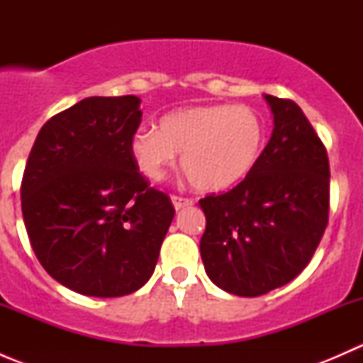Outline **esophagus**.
<instances>
[{
    "instance_id": "1",
    "label": "esophagus",
    "mask_w": 363,
    "mask_h": 363,
    "mask_svg": "<svg viewBox=\"0 0 363 363\" xmlns=\"http://www.w3.org/2000/svg\"><path fill=\"white\" fill-rule=\"evenodd\" d=\"M172 203H174L175 211H181V208L184 207H189V205H193V200L189 199H182V196H172Z\"/></svg>"
}]
</instances>
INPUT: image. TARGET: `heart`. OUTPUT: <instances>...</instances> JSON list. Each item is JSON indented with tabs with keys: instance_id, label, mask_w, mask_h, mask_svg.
Here are the masks:
<instances>
[{
	"instance_id": "heart-1",
	"label": "heart",
	"mask_w": 363,
	"mask_h": 363,
	"mask_svg": "<svg viewBox=\"0 0 363 363\" xmlns=\"http://www.w3.org/2000/svg\"><path fill=\"white\" fill-rule=\"evenodd\" d=\"M267 140L265 121L247 105H195L161 116L130 138V155L147 181H160L181 152V167L196 189L218 193L255 170Z\"/></svg>"
}]
</instances>
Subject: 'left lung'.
<instances>
[{
  "label": "left lung",
  "mask_w": 363,
  "mask_h": 363,
  "mask_svg": "<svg viewBox=\"0 0 363 363\" xmlns=\"http://www.w3.org/2000/svg\"><path fill=\"white\" fill-rule=\"evenodd\" d=\"M274 130L255 170L225 195L200 200V252L208 279L228 294L265 295L294 281L328 223L327 149L302 108L263 94Z\"/></svg>",
  "instance_id": "left-lung-1"
}]
</instances>
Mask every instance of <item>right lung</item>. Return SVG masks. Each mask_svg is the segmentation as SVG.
I'll list each match as a JSON object with an SVG mask.
<instances>
[{"mask_svg":"<svg viewBox=\"0 0 363 363\" xmlns=\"http://www.w3.org/2000/svg\"><path fill=\"white\" fill-rule=\"evenodd\" d=\"M140 98L91 96L47 121L26 164L21 202L29 242L50 277L112 298L144 286L174 219L130 155Z\"/></svg>","mask_w":363,"mask_h":363,"instance_id":"add662e5","label":"right lung"}]
</instances>
